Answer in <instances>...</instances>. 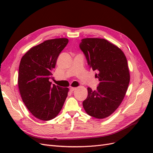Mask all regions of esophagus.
<instances>
[{
	"label": "esophagus",
	"mask_w": 153,
	"mask_h": 153,
	"mask_svg": "<svg viewBox=\"0 0 153 153\" xmlns=\"http://www.w3.org/2000/svg\"><path fill=\"white\" fill-rule=\"evenodd\" d=\"M76 87H70V89H69V90H70L71 92H73V91H74L76 90Z\"/></svg>",
	"instance_id": "1"
}]
</instances>
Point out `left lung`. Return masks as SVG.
<instances>
[{"label": "left lung", "instance_id": "obj_1", "mask_svg": "<svg viewBox=\"0 0 153 153\" xmlns=\"http://www.w3.org/2000/svg\"><path fill=\"white\" fill-rule=\"evenodd\" d=\"M80 48L89 68L98 71L95 76L100 81L96 91L87 88L83 106L91 116L106 118L116 110L126 93L130 80L126 57L118 47L105 39H82Z\"/></svg>", "mask_w": 153, "mask_h": 153}]
</instances>
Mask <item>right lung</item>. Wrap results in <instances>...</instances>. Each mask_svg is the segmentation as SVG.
I'll list each match as a JSON object with an SVG mask.
<instances>
[{
    "label": "right lung",
    "instance_id": "add662e5",
    "mask_svg": "<svg viewBox=\"0 0 153 153\" xmlns=\"http://www.w3.org/2000/svg\"><path fill=\"white\" fill-rule=\"evenodd\" d=\"M67 38L45 41L32 47L22 57L18 84L22 99L30 112L41 121L55 118L61 110L69 91L52 84V71Z\"/></svg>",
    "mask_w": 153,
    "mask_h": 153
}]
</instances>
